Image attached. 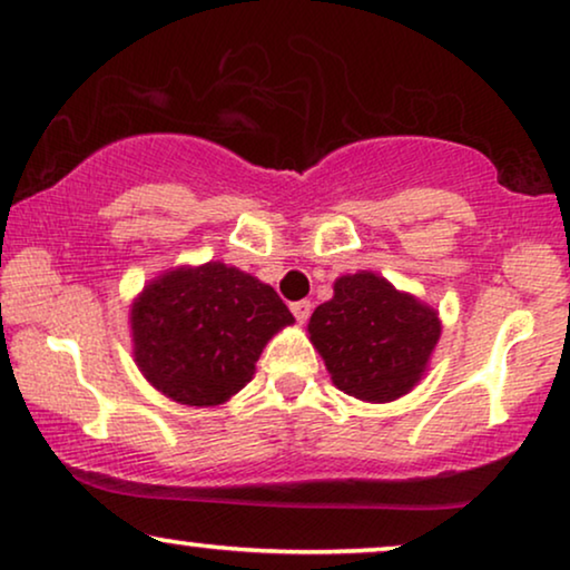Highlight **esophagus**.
<instances>
[{"instance_id":"1","label":"esophagus","mask_w":570,"mask_h":570,"mask_svg":"<svg viewBox=\"0 0 570 570\" xmlns=\"http://www.w3.org/2000/svg\"><path fill=\"white\" fill-rule=\"evenodd\" d=\"M292 312H294L296 323H307L309 315H312V304H309L307 299H302V302H294V304H292Z\"/></svg>"}]
</instances>
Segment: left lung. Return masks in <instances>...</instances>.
<instances>
[{"instance_id": "8db88e82", "label": "left lung", "mask_w": 570, "mask_h": 570, "mask_svg": "<svg viewBox=\"0 0 570 570\" xmlns=\"http://www.w3.org/2000/svg\"><path fill=\"white\" fill-rule=\"evenodd\" d=\"M307 333L335 387L364 403H392L429 372L442 320L419 296L358 271L335 278L333 299L312 312Z\"/></svg>"}]
</instances>
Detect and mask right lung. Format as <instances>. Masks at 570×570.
Instances as JSON below:
<instances>
[{"mask_svg":"<svg viewBox=\"0 0 570 570\" xmlns=\"http://www.w3.org/2000/svg\"><path fill=\"white\" fill-rule=\"evenodd\" d=\"M134 362L151 387L188 407H219L255 374L292 312L274 286L208 261L167 268L128 309Z\"/></svg>","mask_w":570,"mask_h":570,"instance_id":"add662e5","label":"right lung"}]
</instances>
